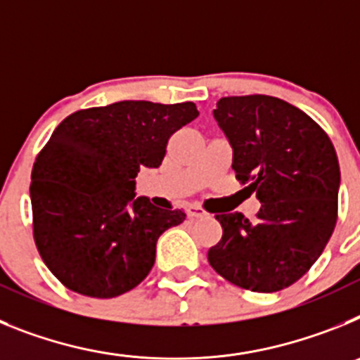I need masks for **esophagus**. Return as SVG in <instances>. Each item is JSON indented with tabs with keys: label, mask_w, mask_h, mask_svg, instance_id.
I'll use <instances>...</instances> for the list:
<instances>
[{
	"label": "esophagus",
	"mask_w": 360,
	"mask_h": 360,
	"mask_svg": "<svg viewBox=\"0 0 360 360\" xmlns=\"http://www.w3.org/2000/svg\"><path fill=\"white\" fill-rule=\"evenodd\" d=\"M187 211V216H189V218H205V216H207V212L203 211L202 207H198V205H189V207L186 209Z\"/></svg>",
	"instance_id": "esophagus-1"
}]
</instances>
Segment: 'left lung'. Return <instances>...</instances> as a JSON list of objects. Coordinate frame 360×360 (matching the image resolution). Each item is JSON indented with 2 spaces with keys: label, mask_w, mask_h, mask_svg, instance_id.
Returning a JSON list of instances; mask_svg holds the SVG:
<instances>
[{
  "label": "left lung",
  "mask_w": 360,
  "mask_h": 360,
  "mask_svg": "<svg viewBox=\"0 0 360 360\" xmlns=\"http://www.w3.org/2000/svg\"><path fill=\"white\" fill-rule=\"evenodd\" d=\"M212 113L236 178L262 207L254 221L241 212L216 214L224 234L209 263L245 290H283L307 274L335 229V148L316 120L278 97H224Z\"/></svg>",
  "instance_id": "1"
}]
</instances>
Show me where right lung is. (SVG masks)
<instances>
[{"mask_svg":"<svg viewBox=\"0 0 360 360\" xmlns=\"http://www.w3.org/2000/svg\"><path fill=\"white\" fill-rule=\"evenodd\" d=\"M198 117L193 103L120 101L66 117L37 155L30 200L44 265L70 290L110 299L155 265L157 241L186 212L135 198L141 167H158L174 131Z\"/></svg>","mask_w":360,"mask_h":360,"instance_id":"right-lung-1","label":"right lung"}]
</instances>
